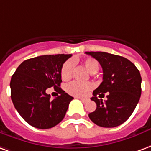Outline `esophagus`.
<instances>
[{
    "instance_id": "esophagus-1",
    "label": "esophagus",
    "mask_w": 151,
    "mask_h": 151,
    "mask_svg": "<svg viewBox=\"0 0 151 151\" xmlns=\"http://www.w3.org/2000/svg\"><path fill=\"white\" fill-rule=\"evenodd\" d=\"M76 98L80 99V101H83V102H85V101H87V99H85V98H80V97H76Z\"/></svg>"
}]
</instances>
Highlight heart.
<instances>
[{
  "label": "heart",
  "instance_id": "1",
  "mask_svg": "<svg viewBox=\"0 0 151 151\" xmlns=\"http://www.w3.org/2000/svg\"><path fill=\"white\" fill-rule=\"evenodd\" d=\"M81 63L89 73H95L97 71L99 68V63L93 58H87L81 61ZM73 70V65L71 61H67L63 65L62 70H61V77L63 80H69L72 75ZM92 84L89 82L86 83H81L73 81L67 86V92L70 95L76 97H83L86 96L88 92L92 90Z\"/></svg>",
  "mask_w": 151,
  "mask_h": 151
}]
</instances>
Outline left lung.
<instances>
[{
	"mask_svg": "<svg viewBox=\"0 0 151 151\" xmlns=\"http://www.w3.org/2000/svg\"><path fill=\"white\" fill-rule=\"evenodd\" d=\"M95 58L103 69V81L93 91L91 100L95 101L96 109L88 114L96 125L113 128L128 120L139 101L142 92V77L135 65L122 56L101 51H87ZM107 93L103 102L99 97Z\"/></svg>",
	"mask_w": 151,
	"mask_h": 151,
	"instance_id": "1",
	"label": "left lung"
}]
</instances>
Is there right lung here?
<instances>
[{"instance_id":"add662e5","label":"right lung","mask_w":151,"mask_h":151,"mask_svg":"<svg viewBox=\"0 0 151 151\" xmlns=\"http://www.w3.org/2000/svg\"><path fill=\"white\" fill-rule=\"evenodd\" d=\"M71 55H47L26 59L10 81L11 99L21 116L38 129H50L61 122L73 97L60 88L61 70ZM54 86L60 96L53 101L45 91Z\"/></svg>"}]
</instances>
